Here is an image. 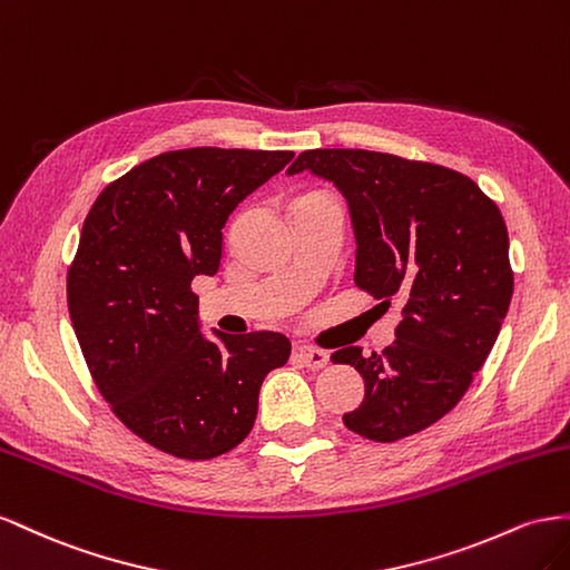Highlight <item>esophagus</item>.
Instances as JSON below:
<instances>
[{"mask_svg":"<svg viewBox=\"0 0 570 570\" xmlns=\"http://www.w3.org/2000/svg\"><path fill=\"white\" fill-rule=\"evenodd\" d=\"M294 357H296V361H298L301 365L315 367V370H317V367H324V365L330 363V353H327V351L305 346V344H301V346L294 348Z\"/></svg>","mask_w":570,"mask_h":570,"instance_id":"obj_1","label":"esophagus"}]
</instances>
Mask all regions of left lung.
<instances>
[{
	"instance_id": "1",
	"label": "left lung",
	"mask_w": 570,
	"mask_h": 570,
	"mask_svg": "<svg viewBox=\"0 0 570 570\" xmlns=\"http://www.w3.org/2000/svg\"><path fill=\"white\" fill-rule=\"evenodd\" d=\"M311 169L344 193L355 234V286L403 298L382 353H332L365 380L344 425L372 442L430 428L456 405L490 355L513 296L509 232L494 200L459 171L372 150H305Z\"/></svg>"
}]
</instances>
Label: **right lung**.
I'll use <instances>...</instances> for the list:
<instances>
[{
    "label": "right lung",
    "mask_w": 570,
    "mask_h": 570,
    "mask_svg": "<svg viewBox=\"0 0 570 570\" xmlns=\"http://www.w3.org/2000/svg\"><path fill=\"white\" fill-rule=\"evenodd\" d=\"M291 150L161 153L111 181L80 232L67 301L90 375L142 442L186 461L236 449L259 386L291 355L279 332L200 334L193 279L213 276L222 229Z\"/></svg>",
    "instance_id": "obj_1"
}]
</instances>
